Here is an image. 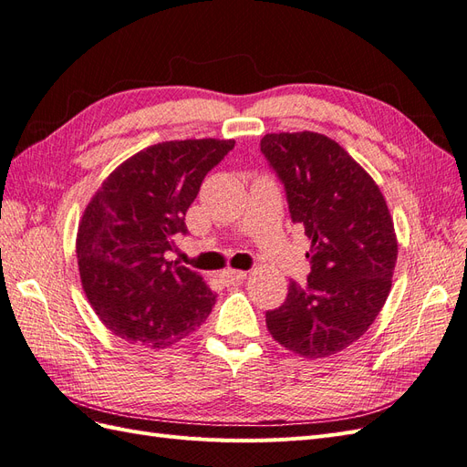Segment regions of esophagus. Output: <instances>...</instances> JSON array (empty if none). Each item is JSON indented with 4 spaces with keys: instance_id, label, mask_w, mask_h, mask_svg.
Listing matches in <instances>:
<instances>
[{
    "instance_id": "34e87169",
    "label": "esophagus",
    "mask_w": 467,
    "mask_h": 467,
    "mask_svg": "<svg viewBox=\"0 0 467 467\" xmlns=\"http://www.w3.org/2000/svg\"><path fill=\"white\" fill-rule=\"evenodd\" d=\"M245 276H247L245 271H234V268H228V271L220 273V280L223 285H237V282L245 280Z\"/></svg>"
}]
</instances>
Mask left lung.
<instances>
[{
  "label": "left lung",
  "mask_w": 467,
  "mask_h": 467,
  "mask_svg": "<svg viewBox=\"0 0 467 467\" xmlns=\"http://www.w3.org/2000/svg\"><path fill=\"white\" fill-rule=\"evenodd\" d=\"M261 151L285 185L292 222L312 239L307 282L290 280L266 327L300 357H331L368 331L386 304L398 261L393 220L374 179L335 140L266 134Z\"/></svg>",
  "instance_id": "left-lung-1"
}]
</instances>
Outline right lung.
Listing matches in <instances>:
<instances>
[{
	"label": "right lung",
	"instance_id": "add662e5",
	"mask_svg": "<svg viewBox=\"0 0 467 467\" xmlns=\"http://www.w3.org/2000/svg\"><path fill=\"white\" fill-rule=\"evenodd\" d=\"M234 140H175L138 151L95 192L78 230L83 290L97 317L129 343L171 347L216 302L201 275L167 261L210 169Z\"/></svg>",
	"mask_w": 467,
	"mask_h": 467
}]
</instances>
